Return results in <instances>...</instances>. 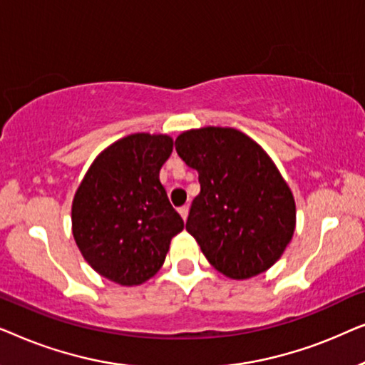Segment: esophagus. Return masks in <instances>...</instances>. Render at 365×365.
Wrapping results in <instances>:
<instances>
[{
	"mask_svg": "<svg viewBox=\"0 0 365 365\" xmlns=\"http://www.w3.org/2000/svg\"><path fill=\"white\" fill-rule=\"evenodd\" d=\"M179 214H181L182 221H186V219H187V214H189V207H187V206H182V207H179Z\"/></svg>",
	"mask_w": 365,
	"mask_h": 365,
	"instance_id": "obj_1",
	"label": "esophagus"
}]
</instances>
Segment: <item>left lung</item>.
I'll use <instances>...</instances> for the list:
<instances>
[{
	"label": "left lung",
	"instance_id": "obj_1",
	"mask_svg": "<svg viewBox=\"0 0 365 365\" xmlns=\"http://www.w3.org/2000/svg\"><path fill=\"white\" fill-rule=\"evenodd\" d=\"M179 158L199 174L186 231L226 277L249 279L274 266L296 229L291 187L259 144L234 128L189 129Z\"/></svg>",
	"mask_w": 365,
	"mask_h": 365
}]
</instances>
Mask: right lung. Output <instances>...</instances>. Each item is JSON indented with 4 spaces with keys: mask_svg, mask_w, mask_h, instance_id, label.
I'll return each mask as SVG.
<instances>
[{
    "mask_svg": "<svg viewBox=\"0 0 365 365\" xmlns=\"http://www.w3.org/2000/svg\"><path fill=\"white\" fill-rule=\"evenodd\" d=\"M168 134L136 133L98 154L74 194L73 236L99 276L139 286L156 274L184 222L159 171L173 153Z\"/></svg>",
    "mask_w": 365,
    "mask_h": 365,
    "instance_id": "1",
    "label": "right lung"
}]
</instances>
